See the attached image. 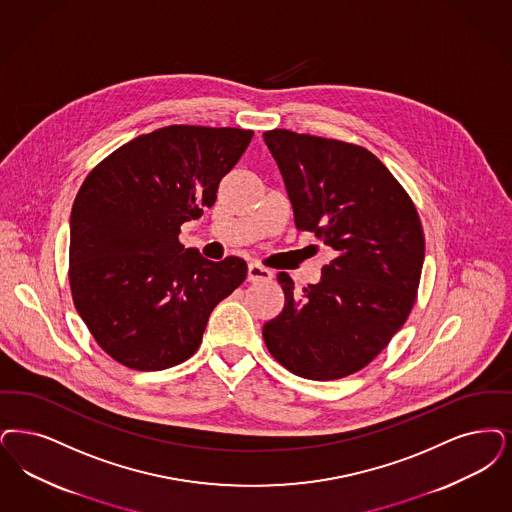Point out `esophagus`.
Wrapping results in <instances>:
<instances>
[{
  "mask_svg": "<svg viewBox=\"0 0 512 512\" xmlns=\"http://www.w3.org/2000/svg\"><path fill=\"white\" fill-rule=\"evenodd\" d=\"M272 276H274L272 270H268L259 263H249L247 265V280L249 282H268V280H272Z\"/></svg>",
  "mask_w": 512,
  "mask_h": 512,
  "instance_id": "obj_1",
  "label": "esophagus"
}]
</instances>
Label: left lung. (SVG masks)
Masks as SVG:
<instances>
[{"label": "left lung", "instance_id": "8db88e82", "mask_svg": "<svg viewBox=\"0 0 512 512\" xmlns=\"http://www.w3.org/2000/svg\"><path fill=\"white\" fill-rule=\"evenodd\" d=\"M263 137L295 226L335 251L322 280L301 295L286 272L278 274L286 305L263 328L266 348L303 379L347 377L368 366L408 320L425 259L419 215L366 148L287 129Z\"/></svg>", "mask_w": 512, "mask_h": 512}]
</instances>
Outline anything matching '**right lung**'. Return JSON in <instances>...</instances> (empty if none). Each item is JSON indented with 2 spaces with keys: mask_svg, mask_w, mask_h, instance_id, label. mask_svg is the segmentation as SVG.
Wrapping results in <instances>:
<instances>
[{
  "mask_svg": "<svg viewBox=\"0 0 512 512\" xmlns=\"http://www.w3.org/2000/svg\"><path fill=\"white\" fill-rule=\"evenodd\" d=\"M253 131L169 125L97 165L70 215V287L108 356L137 371L188 360L209 314L247 276L244 259L207 261L179 242L181 225L217 200Z\"/></svg>",
  "mask_w": 512,
  "mask_h": 512,
  "instance_id": "obj_1",
  "label": "right lung"
}]
</instances>
